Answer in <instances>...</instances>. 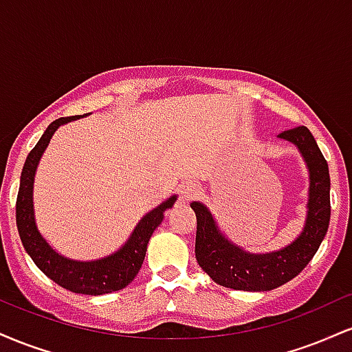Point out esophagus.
<instances>
[{
  "label": "esophagus",
  "instance_id": "1",
  "mask_svg": "<svg viewBox=\"0 0 352 352\" xmlns=\"http://www.w3.org/2000/svg\"><path fill=\"white\" fill-rule=\"evenodd\" d=\"M201 188L199 184H195V182H187L185 185H182L180 188V200L182 201H190L193 199H197V197L200 195Z\"/></svg>",
  "mask_w": 352,
  "mask_h": 352
}]
</instances>
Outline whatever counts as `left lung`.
<instances>
[{
	"mask_svg": "<svg viewBox=\"0 0 352 352\" xmlns=\"http://www.w3.org/2000/svg\"><path fill=\"white\" fill-rule=\"evenodd\" d=\"M278 139L293 144L309 173L305 227L289 245L276 252L252 253L233 243L201 201L190 207L197 215L195 256L200 268L220 286L241 292H270L300 274L318 252L329 227V168L316 140L306 127L289 129Z\"/></svg>",
	"mask_w": 352,
	"mask_h": 352,
	"instance_id": "left-lung-1",
	"label": "left lung"
}]
</instances>
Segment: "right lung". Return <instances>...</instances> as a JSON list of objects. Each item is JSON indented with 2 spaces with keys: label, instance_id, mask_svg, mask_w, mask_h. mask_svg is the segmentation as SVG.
<instances>
[{
  "label": "right lung",
  "instance_id": "1",
  "mask_svg": "<svg viewBox=\"0 0 352 352\" xmlns=\"http://www.w3.org/2000/svg\"><path fill=\"white\" fill-rule=\"evenodd\" d=\"M80 117L86 116L60 117V119L51 122L44 131L39 142L34 145V148L28 155L21 172V180H19L18 199H16V225H18L19 238H21L24 250L47 278H51L52 281L72 293L99 296V294L119 292L137 276L140 266L144 263L148 240H151L155 228L164 221L165 212L173 207V204L177 201V195H172L170 199L162 201L159 207L145 213L139 223L135 225L134 232L131 233L127 241L107 256L99 258V260L80 261L56 252L47 243L46 238L41 235L38 225H36L33 200L34 177L39 160L50 145L54 132L60 125L69 124L72 120L80 119Z\"/></svg>",
  "mask_w": 352,
  "mask_h": 352
}]
</instances>
